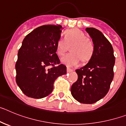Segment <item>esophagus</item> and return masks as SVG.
<instances>
[{"label": "esophagus", "mask_w": 126, "mask_h": 126, "mask_svg": "<svg viewBox=\"0 0 126 126\" xmlns=\"http://www.w3.org/2000/svg\"><path fill=\"white\" fill-rule=\"evenodd\" d=\"M74 70L72 69L69 68V67H67V73H70V72H72V71H73Z\"/></svg>", "instance_id": "obj_1"}]
</instances>
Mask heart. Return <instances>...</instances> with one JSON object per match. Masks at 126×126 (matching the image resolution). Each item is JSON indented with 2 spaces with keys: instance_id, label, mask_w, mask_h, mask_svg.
Instances as JSON below:
<instances>
[{
  "instance_id": "obj_1",
  "label": "heart",
  "mask_w": 126,
  "mask_h": 126,
  "mask_svg": "<svg viewBox=\"0 0 126 126\" xmlns=\"http://www.w3.org/2000/svg\"><path fill=\"white\" fill-rule=\"evenodd\" d=\"M71 47V53L62 59V62L69 67L77 66L83 61H88L92 57L94 52V45L90 39L79 29L74 28L67 31L65 38L60 37L56 43V53L59 56L64 55Z\"/></svg>"
}]
</instances>
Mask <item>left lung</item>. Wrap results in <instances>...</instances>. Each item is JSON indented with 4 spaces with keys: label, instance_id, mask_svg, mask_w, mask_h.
I'll return each instance as SVG.
<instances>
[{
    "label": "left lung",
    "instance_id": "8db88e82",
    "mask_svg": "<svg viewBox=\"0 0 126 126\" xmlns=\"http://www.w3.org/2000/svg\"><path fill=\"white\" fill-rule=\"evenodd\" d=\"M86 31L92 38L94 52L86 65L76 70L78 78L71 92L79 102L92 104L109 92L113 78L115 56L111 43L102 32L94 28H86Z\"/></svg>",
    "mask_w": 126,
    "mask_h": 126
}]
</instances>
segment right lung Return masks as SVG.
I'll use <instances>...</instances> for the list:
<instances>
[{"mask_svg": "<svg viewBox=\"0 0 126 126\" xmlns=\"http://www.w3.org/2000/svg\"><path fill=\"white\" fill-rule=\"evenodd\" d=\"M61 32V25L41 26L23 40L16 63V81L28 97L47 96L53 91L55 79L66 74V66L60 64L56 53Z\"/></svg>", "mask_w": 126, "mask_h": 126, "instance_id": "obj_1", "label": "right lung"}]
</instances>
